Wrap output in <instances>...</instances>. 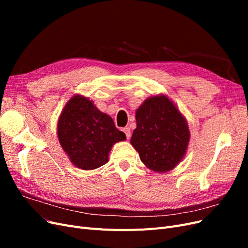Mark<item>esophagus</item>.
Returning <instances> with one entry per match:
<instances>
[{"instance_id": "1", "label": "esophagus", "mask_w": 248, "mask_h": 248, "mask_svg": "<svg viewBox=\"0 0 248 248\" xmlns=\"http://www.w3.org/2000/svg\"><path fill=\"white\" fill-rule=\"evenodd\" d=\"M123 131H124V133L126 134L127 140H129V139H130V136H131V132H130V128H129V127H125V128H123Z\"/></svg>"}]
</instances>
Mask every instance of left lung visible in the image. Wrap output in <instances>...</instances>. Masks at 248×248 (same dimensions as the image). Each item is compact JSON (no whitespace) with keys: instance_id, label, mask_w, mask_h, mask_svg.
Returning <instances> with one entry per match:
<instances>
[{"instance_id":"obj_1","label":"left lung","mask_w":248,"mask_h":248,"mask_svg":"<svg viewBox=\"0 0 248 248\" xmlns=\"http://www.w3.org/2000/svg\"><path fill=\"white\" fill-rule=\"evenodd\" d=\"M130 140L141 162L156 172L171 170L182 161L190 132L185 117L167 95L150 96L136 111Z\"/></svg>"}]
</instances>
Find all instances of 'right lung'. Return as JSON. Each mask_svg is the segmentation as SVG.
<instances>
[{
  "instance_id": "right-lung-1",
  "label": "right lung",
  "mask_w": 248,
  "mask_h": 248,
  "mask_svg": "<svg viewBox=\"0 0 248 248\" xmlns=\"http://www.w3.org/2000/svg\"><path fill=\"white\" fill-rule=\"evenodd\" d=\"M57 133L71 163L85 170L106 164L112 146L126 140L125 133L116 128L108 115L101 112L88 97L78 94L65 104Z\"/></svg>"
}]
</instances>
